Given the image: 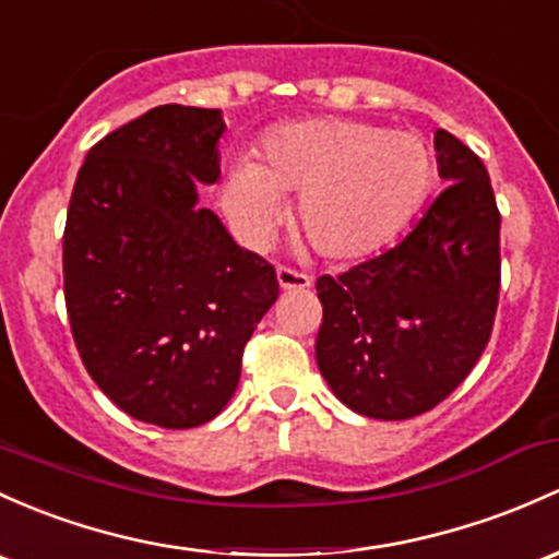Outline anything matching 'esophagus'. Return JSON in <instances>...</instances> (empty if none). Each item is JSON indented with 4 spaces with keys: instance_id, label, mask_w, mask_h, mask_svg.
Listing matches in <instances>:
<instances>
[{
    "instance_id": "esophagus-1",
    "label": "esophagus",
    "mask_w": 559,
    "mask_h": 559,
    "mask_svg": "<svg viewBox=\"0 0 559 559\" xmlns=\"http://www.w3.org/2000/svg\"><path fill=\"white\" fill-rule=\"evenodd\" d=\"M277 282L282 290H304V287H311V277L304 272H296L290 266L277 269Z\"/></svg>"
}]
</instances>
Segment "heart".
I'll return each mask as SVG.
<instances>
[{"instance_id": "b5f03b06", "label": "heart", "mask_w": 559, "mask_h": 559, "mask_svg": "<svg viewBox=\"0 0 559 559\" xmlns=\"http://www.w3.org/2000/svg\"><path fill=\"white\" fill-rule=\"evenodd\" d=\"M435 159L411 130L354 119L285 124L261 143L258 162L239 159L224 205L250 239H263L298 194L296 229L320 255L346 261L386 245L429 194Z\"/></svg>"}]
</instances>
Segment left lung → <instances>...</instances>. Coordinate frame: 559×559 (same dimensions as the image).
I'll use <instances>...</instances> for the list:
<instances>
[{
  "mask_svg": "<svg viewBox=\"0 0 559 559\" xmlns=\"http://www.w3.org/2000/svg\"><path fill=\"white\" fill-rule=\"evenodd\" d=\"M448 186L386 253L317 280V365L354 413L405 421L472 373L493 333L501 290V213L483 159L435 133Z\"/></svg>",
  "mask_w": 559,
  "mask_h": 559,
  "instance_id": "8db88e82",
  "label": "left lung"
}]
</instances>
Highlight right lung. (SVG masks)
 <instances>
[{"label":"right lung","mask_w":559,"mask_h":559,"mask_svg":"<svg viewBox=\"0 0 559 559\" xmlns=\"http://www.w3.org/2000/svg\"><path fill=\"white\" fill-rule=\"evenodd\" d=\"M218 109L167 104L95 143L71 191L63 296L90 378L128 416L191 429L231 400L242 352L280 296L197 183L221 176Z\"/></svg>","instance_id":"right-lung-1"}]
</instances>
